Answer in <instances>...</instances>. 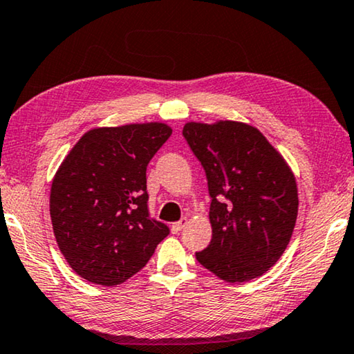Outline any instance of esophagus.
I'll use <instances>...</instances> for the list:
<instances>
[{"instance_id": "esophagus-1", "label": "esophagus", "mask_w": 354, "mask_h": 354, "mask_svg": "<svg viewBox=\"0 0 354 354\" xmlns=\"http://www.w3.org/2000/svg\"><path fill=\"white\" fill-rule=\"evenodd\" d=\"M185 226H187V218H182L180 221H176V223H172V226H171V231H172L174 234H177V232H180Z\"/></svg>"}]
</instances>
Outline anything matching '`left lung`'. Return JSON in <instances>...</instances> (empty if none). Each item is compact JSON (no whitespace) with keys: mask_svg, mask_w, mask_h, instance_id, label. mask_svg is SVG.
Returning <instances> with one entry per match:
<instances>
[{"mask_svg":"<svg viewBox=\"0 0 354 354\" xmlns=\"http://www.w3.org/2000/svg\"><path fill=\"white\" fill-rule=\"evenodd\" d=\"M183 138L207 177L212 241L196 259L236 283L263 275L283 254L297 218L290 166L257 128L189 122Z\"/></svg>","mask_w":354,"mask_h":354,"instance_id":"8db88e82","label":"left lung"}]
</instances>
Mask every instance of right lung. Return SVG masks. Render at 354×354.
I'll list each match as a JSON object with an SVG mask.
<instances>
[{"label":"right lung","instance_id":"1","mask_svg":"<svg viewBox=\"0 0 354 354\" xmlns=\"http://www.w3.org/2000/svg\"><path fill=\"white\" fill-rule=\"evenodd\" d=\"M172 129L134 123L85 133L59 166L50 218L59 252L91 283H123L149 263L169 234L151 218L147 166Z\"/></svg>","mask_w":354,"mask_h":354}]
</instances>
